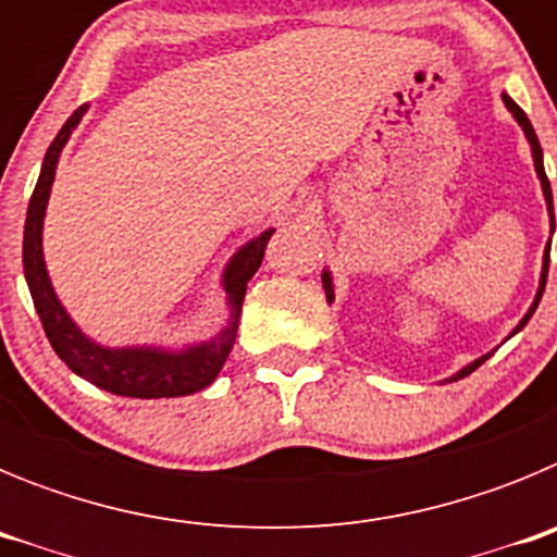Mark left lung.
<instances>
[{
	"label": "left lung",
	"instance_id": "1",
	"mask_svg": "<svg viewBox=\"0 0 557 557\" xmlns=\"http://www.w3.org/2000/svg\"><path fill=\"white\" fill-rule=\"evenodd\" d=\"M502 102H505V106H508V111L513 113V120L519 122L521 125V131H524V136H528V141H530V150H533V161H535V172H539V181H541V189H544V200H547V211H549V223H553V228H555V211H553V189H549V181H547V172H544V152H541V145H539V136H535V131H533V125H530V120H528V113L521 111L519 106H516L513 100H510L508 95H502ZM547 270H549V245H547V250H544V268H541V282H539V293H535V301H533V307L528 309V314H524V318H521L519 321V326L513 329V332H510V337H513L516 332H521V329L528 326V321L530 318H533V312H535V307H539V301H541V295H544V284H547ZM323 289H326V301L332 304L334 301V284H332V273H329V270H323ZM494 354V351H491ZM491 354H482L480 359H474V362H469V366L466 368H460V371L455 373V376L451 379H446V382H457V379H462V376H469L471 371H476V368L482 366V362H485V359L491 357Z\"/></svg>",
	"mask_w": 557,
	"mask_h": 557
}]
</instances>
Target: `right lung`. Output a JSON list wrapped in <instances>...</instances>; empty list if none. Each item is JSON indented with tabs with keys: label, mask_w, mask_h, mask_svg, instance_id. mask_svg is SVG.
I'll return each instance as SVG.
<instances>
[{
	"label": "right lung",
	"mask_w": 557,
	"mask_h": 557,
	"mask_svg": "<svg viewBox=\"0 0 557 557\" xmlns=\"http://www.w3.org/2000/svg\"><path fill=\"white\" fill-rule=\"evenodd\" d=\"M86 106L77 108L66 120V125L58 131V136L49 145L44 156L41 175H38L36 191L29 198L27 220H24V245H22V262L24 278H27L29 295L36 304V312L41 318V326L47 332L49 346L55 348L58 357L66 362L77 376H83L91 385L102 387L116 396L131 398H175L189 396L203 387H209L218 379L220 368L225 366L231 348L236 339V326H239V312H243L245 289L253 273L259 270L264 259L273 228L262 231L253 236L248 245L231 256V262L223 270V289L228 295V326L218 337L195 343L186 348H161V346H125V348H108L95 343L88 334L81 332L63 304L58 301L55 287L49 282L47 262H44L41 234H44V214H47L49 191L55 181L58 159L61 150L66 147L69 136L81 125Z\"/></svg>",
	"instance_id": "right-lung-1"
}]
</instances>
